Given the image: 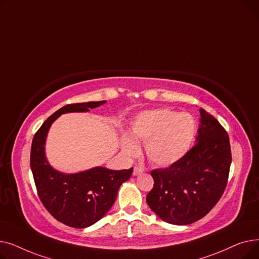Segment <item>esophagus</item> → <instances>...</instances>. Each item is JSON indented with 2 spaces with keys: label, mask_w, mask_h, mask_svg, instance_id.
I'll return each mask as SVG.
<instances>
[{
  "label": "esophagus",
  "mask_w": 259,
  "mask_h": 259,
  "mask_svg": "<svg viewBox=\"0 0 259 259\" xmlns=\"http://www.w3.org/2000/svg\"><path fill=\"white\" fill-rule=\"evenodd\" d=\"M144 172V169L142 168V167H134V169H133V175L134 176H138V175H141L142 173Z\"/></svg>",
  "instance_id": "1"
}]
</instances>
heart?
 <instances>
[{
  "label": "heart",
  "mask_w": 259,
  "mask_h": 259,
  "mask_svg": "<svg viewBox=\"0 0 259 259\" xmlns=\"http://www.w3.org/2000/svg\"><path fill=\"white\" fill-rule=\"evenodd\" d=\"M196 121L187 112L171 109H154L140 113L131 125V135H122L124 153L134 156L139 152L135 143H145L146 154L152 164L168 167L185 157L196 137Z\"/></svg>",
  "instance_id": "b5f03b06"
}]
</instances>
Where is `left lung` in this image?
<instances>
[{
  "label": "left lung",
  "instance_id": "8db88e82",
  "mask_svg": "<svg viewBox=\"0 0 259 259\" xmlns=\"http://www.w3.org/2000/svg\"><path fill=\"white\" fill-rule=\"evenodd\" d=\"M200 125L195 146L165 169L151 171L154 186L148 206L160 220L189 225L206 216L225 191L231 161L227 131L213 115L199 109Z\"/></svg>",
  "mask_w": 259,
  "mask_h": 259
}]
</instances>
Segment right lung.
Instances as JSON below:
<instances>
[{
    "mask_svg": "<svg viewBox=\"0 0 259 259\" xmlns=\"http://www.w3.org/2000/svg\"><path fill=\"white\" fill-rule=\"evenodd\" d=\"M106 101L66 105L50 115L34 134L30 152V167L37 194L47 211L57 221L72 228H87L110 210L120 185L128 181L133 168L110 170L94 167L66 174L54 169L47 160L45 143L52 122L70 112H88Z\"/></svg>",
    "mask_w": 259,
    "mask_h": 259,
    "instance_id": "right-lung-1",
    "label": "right lung"
}]
</instances>
